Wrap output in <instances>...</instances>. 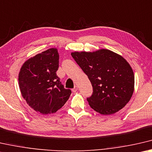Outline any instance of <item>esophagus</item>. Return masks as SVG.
Returning a JSON list of instances; mask_svg holds the SVG:
<instances>
[{"instance_id": "esophagus-1", "label": "esophagus", "mask_w": 152, "mask_h": 152, "mask_svg": "<svg viewBox=\"0 0 152 152\" xmlns=\"http://www.w3.org/2000/svg\"><path fill=\"white\" fill-rule=\"evenodd\" d=\"M77 90H78V87L77 86H75L73 89H72V91H73L74 93H75V92H76V91H77Z\"/></svg>"}]
</instances>
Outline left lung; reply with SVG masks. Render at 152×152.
<instances>
[{"label":"left lung","instance_id":"1","mask_svg":"<svg viewBox=\"0 0 152 152\" xmlns=\"http://www.w3.org/2000/svg\"><path fill=\"white\" fill-rule=\"evenodd\" d=\"M71 56L93 87L89 105L103 115L117 113L130 100L135 86L132 68L126 60L107 49L94 52H73Z\"/></svg>","mask_w":152,"mask_h":152}]
</instances>
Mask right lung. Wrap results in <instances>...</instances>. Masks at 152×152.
Instances as JSON below:
<instances>
[{"label": "right lung", "instance_id": "right-lung-1", "mask_svg": "<svg viewBox=\"0 0 152 152\" xmlns=\"http://www.w3.org/2000/svg\"><path fill=\"white\" fill-rule=\"evenodd\" d=\"M58 50L52 48L27 59L19 73L22 97L32 109L44 115L55 113L71 94L64 89L56 72L58 69Z\"/></svg>", "mask_w": 152, "mask_h": 152}]
</instances>
